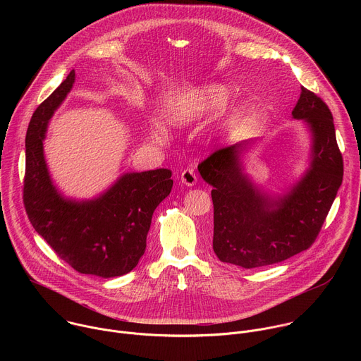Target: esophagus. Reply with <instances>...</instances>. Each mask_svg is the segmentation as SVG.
<instances>
[{
  "label": "esophagus",
  "mask_w": 361,
  "mask_h": 361,
  "mask_svg": "<svg viewBox=\"0 0 361 361\" xmlns=\"http://www.w3.org/2000/svg\"><path fill=\"white\" fill-rule=\"evenodd\" d=\"M181 183H184L188 187H192L197 183V176H195L192 169H185L181 173Z\"/></svg>",
  "instance_id": "esophagus-1"
}]
</instances>
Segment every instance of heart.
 Wrapping results in <instances>:
<instances>
[{
	"label": "heart",
	"mask_w": 361,
	"mask_h": 361,
	"mask_svg": "<svg viewBox=\"0 0 361 361\" xmlns=\"http://www.w3.org/2000/svg\"><path fill=\"white\" fill-rule=\"evenodd\" d=\"M227 99L228 90L223 85H209L191 90L171 102L166 110V117L176 126H185L221 107ZM149 133L157 142H164L167 140V133L159 123H152Z\"/></svg>",
	"instance_id": "b5f03b06"
}]
</instances>
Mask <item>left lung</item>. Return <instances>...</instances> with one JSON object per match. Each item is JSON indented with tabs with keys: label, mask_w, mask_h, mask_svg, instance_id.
I'll return each mask as SVG.
<instances>
[{
	"label": "left lung",
	"mask_w": 361,
	"mask_h": 361,
	"mask_svg": "<svg viewBox=\"0 0 361 361\" xmlns=\"http://www.w3.org/2000/svg\"><path fill=\"white\" fill-rule=\"evenodd\" d=\"M293 118L313 135L312 164L284 195L270 198L243 173L240 154L248 141L216 149L198 164L213 185V248L223 263L255 269L284 262L316 241L343 181V156L326 102L301 87Z\"/></svg>",
	"instance_id": "obj_1"
}]
</instances>
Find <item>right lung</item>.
Segmentation results:
<instances>
[{
  "mask_svg": "<svg viewBox=\"0 0 361 361\" xmlns=\"http://www.w3.org/2000/svg\"><path fill=\"white\" fill-rule=\"evenodd\" d=\"M74 70L34 111L25 137L24 207L35 231L82 274L117 277L130 273L145 251L157 205L170 194L171 171L127 173L98 198H64L49 178L42 140L54 111L70 92Z\"/></svg>",
  "mask_w": 361,
  "mask_h": 361,
  "instance_id": "add662e5",
  "label": "right lung"
}]
</instances>
